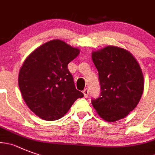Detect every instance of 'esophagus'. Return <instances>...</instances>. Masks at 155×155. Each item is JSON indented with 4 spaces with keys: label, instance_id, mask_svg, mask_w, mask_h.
Masks as SVG:
<instances>
[{
    "label": "esophagus",
    "instance_id": "1",
    "mask_svg": "<svg viewBox=\"0 0 155 155\" xmlns=\"http://www.w3.org/2000/svg\"><path fill=\"white\" fill-rule=\"evenodd\" d=\"M83 94H84V96L85 97H88V94H89V91L87 88H85L84 90L83 91Z\"/></svg>",
    "mask_w": 155,
    "mask_h": 155
}]
</instances>
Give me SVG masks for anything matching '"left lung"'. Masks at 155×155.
Instances as JSON below:
<instances>
[{"label": "left lung", "mask_w": 155, "mask_h": 155, "mask_svg": "<svg viewBox=\"0 0 155 155\" xmlns=\"http://www.w3.org/2000/svg\"><path fill=\"white\" fill-rule=\"evenodd\" d=\"M98 71L101 94L91 104L104 120L124 118L135 108L144 91L140 67L131 54L123 48L107 46L92 52Z\"/></svg>", "instance_id": "8db88e82"}]
</instances>
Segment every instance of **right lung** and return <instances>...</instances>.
<instances>
[{"label": "right lung", "mask_w": 155, "mask_h": 155, "mask_svg": "<svg viewBox=\"0 0 155 155\" xmlns=\"http://www.w3.org/2000/svg\"><path fill=\"white\" fill-rule=\"evenodd\" d=\"M80 50L52 40L35 50L20 69L18 85L31 111L45 120L60 119L84 97L75 87L68 64Z\"/></svg>", "instance_id": "obj_1"}]
</instances>
